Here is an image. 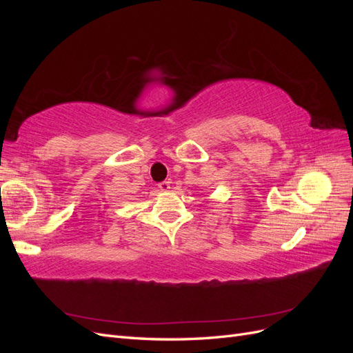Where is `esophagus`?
<instances>
[{
	"mask_svg": "<svg viewBox=\"0 0 353 353\" xmlns=\"http://www.w3.org/2000/svg\"><path fill=\"white\" fill-rule=\"evenodd\" d=\"M159 188H160V191H169L170 183H169V181H163V183L159 184Z\"/></svg>",
	"mask_w": 353,
	"mask_h": 353,
	"instance_id": "34e87169",
	"label": "esophagus"
}]
</instances>
